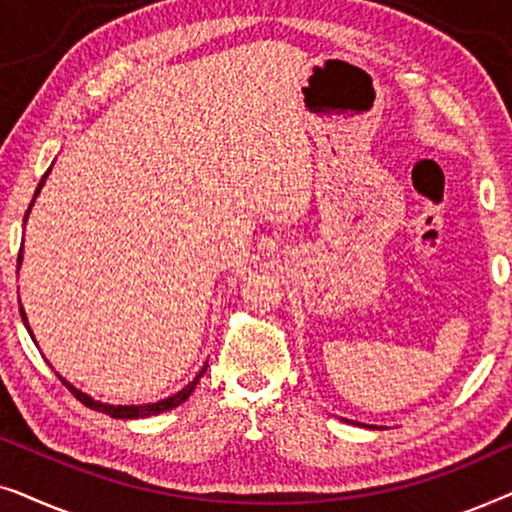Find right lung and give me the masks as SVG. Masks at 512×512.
I'll list each match as a JSON object with an SVG mask.
<instances>
[{
  "label": "right lung",
  "instance_id": "add662e5",
  "mask_svg": "<svg viewBox=\"0 0 512 512\" xmlns=\"http://www.w3.org/2000/svg\"><path fill=\"white\" fill-rule=\"evenodd\" d=\"M48 174H51V167H48L44 177H41L39 186H37V193H34V198H37V195H39L41 186L46 184V177H48ZM32 205H34V200L30 202V207H27V212H25V223H27V216H30V212H32ZM20 263H23V244H20V254H18V268H20ZM20 317H23L25 326H27V317H25V310H23V307H20ZM27 331H30V326H27ZM30 335H32V331H30ZM205 370H207V363H205V366H202L200 373L193 377V382H188L184 389L177 391V394L170 396V398H163V401H158V403H144V405H111V403H100V401H95V398H90L88 394H83L81 389H76L74 384H69V382L65 380V377H62V375H58V377H60V380H62V384H65V387H67L69 391H72V394H74L76 398H79V401H81L83 405H86V408H90V410H97V412H104V415H109V417H114V419H142V417L160 415V412H167V410L177 408V405L184 403L186 398L193 394L195 384L200 382V377L205 375Z\"/></svg>",
  "mask_w": 512,
  "mask_h": 512
}]
</instances>
